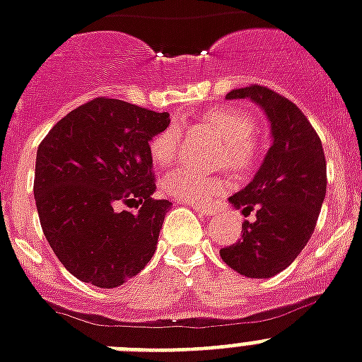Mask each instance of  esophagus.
<instances>
[{
	"label": "esophagus",
	"mask_w": 362,
	"mask_h": 362,
	"mask_svg": "<svg viewBox=\"0 0 362 362\" xmlns=\"http://www.w3.org/2000/svg\"><path fill=\"white\" fill-rule=\"evenodd\" d=\"M180 202V201H178ZM191 208L195 211H199L201 216H216V208H210V206H199V204H191Z\"/></svg>",
	"instance_id": "obj_1"
}]
</instances>
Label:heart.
I'll list each match as a JSON object with an SVG mask.
<instances>
[{
    "label": "heart",
    "instance_id": "b5f03b06",
    "mask_svg": "<svg viewBox=\"0 0 362 362\" xmlns=\"http://www.w3.org/2000/svg\"><path fill=\"white\" fill-rule=\"evenodd\" d=\"M197 120L223 139V154L227 158L228 165L234 167L236 171H249L257 163L260 158V148L257 141L252 139L255 120L247 111L240 110L236 105H216L199 115ZM178 139L180 128L175 122L152 137L148 143V152L156 165L167 167L175 163L178 158ZM225 187L227 182L223 178L202 175L201 171L189 167L175 169L161 182V189L165 191V195L191 204H208L219 193H223Z\"/></svg>",
    "mask_w": 362,
    "mask_h": 362
}]
</instances>
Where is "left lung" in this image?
I'll return each mask as SVG.
<instances>
[{"label": "left lung", "instance_id": "1", "mask_svg": "<svg viewBox=\"0 0 362 362\" xmlns=\"http://www.w3.org/2000/svg\"><path fill=\"white\" fill-rule=\"evenodd\" d=\"M227 100L249 98L272 126V146L252 180L228 199L242 214V240L219 251L223 262L249 279H269L286 269L313 236L327 191L322 141L298 105L267 87L230 90Z\"/></svg>", "mask_w": 362, "mask_h": 362}]
</instances>
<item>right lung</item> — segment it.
I'll list each match as a JSON object with an SVG mask.
<instances>
[{
  "mask_svg": "<svg viewBox=\"0 0 362 362\" xmlns=\"http://www.w3.org/2000/svg\"><path fill=\"white\" fill-rule=\"evenodd\" d=\"M169 122V113L102 96L70 111L38 145L33 191L40 227L79 281L120 286L154 255L173 204L152 199L148 143Z\"/></svg>",
  "mask_w": 362,
  "mask_h": 362,
  "instance_id": "add662e5",
  "label": "right lung"
}]
</instances>
